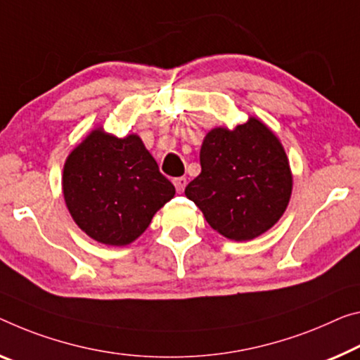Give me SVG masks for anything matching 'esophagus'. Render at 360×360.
<instances>
[{"label": "esophagus", "instance_id": "34e87169", "mask_svg": "<svg viewBox=\"0 0 360 360\" xmlns=\"http://www.w3.org/2000/svg\"><path fill=\"white\" fill-rule=\"evenodd\" d=\"M174 185L176 188V191L181 193L186 186V179H185V176H179V179H174Z\"/></svg>", "mask_w": 360, "mask_h": 360}]
</instances>
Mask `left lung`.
I'll return each instance as SVG.
<instances>
[{"mask_svg": "<svg viewBox=\"0 0 360 360\" xmlns=\"http://www.w3.org/2000/svg\"><path fill=\"white\" fill-rule=\"evenodd\" d=\"M201 174L185 195L220 235L250 241L278 222L288 207L292 174L285 148L261 119L235 129L215 127L199 151Z\"/></svg>", "mask_w": 360, "mask_h": 360, "instance_id": "obj_1", "label": "left lung"}]
</instances>
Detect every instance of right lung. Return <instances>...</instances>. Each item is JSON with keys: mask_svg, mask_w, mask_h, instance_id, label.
Wrapping results in <instances>:
<instances>
[{"mask_svg": "<svg viewBox=\"0 0 360 360\" xmlns=\"http://www.w3.org/2000/svg\"><path fill=\"white\" fill-rule=\"evenodd\" d=\"M63 195L74 222L91 240L127 246L175 188L136 134L119 138L96 127L65 159Z\"/></svg>", "mask_w": 360, "mask_h": 360, "instance_id": "obj_1", "label": "right lung"}]
</instances>
